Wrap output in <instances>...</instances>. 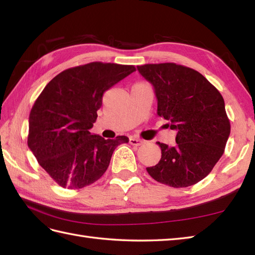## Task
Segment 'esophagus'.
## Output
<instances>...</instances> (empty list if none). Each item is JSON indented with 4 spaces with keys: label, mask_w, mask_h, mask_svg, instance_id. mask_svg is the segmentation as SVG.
I'll use <instances>...</instances> for the list:
<instances>
[{
    "label": "esophagus",
    "mask_w": 255,
    "mask_h": 255,
    "mask_svg": "<svg viewBox=\"0 0 255 255\" xmlns=\"http://www.w3.org/2000/svg\"><path fill=\"white\" fill-rule=\"evenodd\" d=\"M129 142H130V144H132V145H141L143 143L141 139H138L136 137L129 138Z\"/></svg>",
    "instance_id": "esophagus-1"
}]
</instances>
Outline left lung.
<instances>
[{
    "label": "left lung",
    "mask_w": 255,
    "mask_h": 255,
    "mask_svg": "<svg viewBox=\"0 0 255 255\" xmlns=\"http://www.w3.org/2000/svg\"><path fill=\"white\" fill-rule=\"evenodd\" d=\"M137 69L153 85L158 116L176 131L174 147L156 142L161 159L147 171L165 185H194L214 169L229 138L230 122L223 96L204 75L181 64H143Z\"/></svg>",
    "instance_id": "obj_1"
}]
</instances>
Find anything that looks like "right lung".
<instances>
[{"label":"right lung","instance_id":"obj_1","mask_svg":"<svg viewBox=\"0 0 255 255\" xmlns=\"http://www.w3.org/2000/svg\"><path fill=\"white\" fill-rule=\"evenodd\" d=\"M133 71V66L91 62L64 70L38 96L29 114L27 143L58 185L79 189L99 180L126 136L92 134L103 94Z\"/></svg>","mask_w":255,"mask_h":255}]
</instances>
